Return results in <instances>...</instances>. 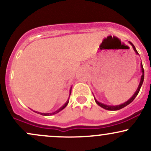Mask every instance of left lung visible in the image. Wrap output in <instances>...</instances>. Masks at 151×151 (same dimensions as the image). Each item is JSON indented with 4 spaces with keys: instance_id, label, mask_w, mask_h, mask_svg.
<instances>
[{
    "instance_id": "8db88e82",
    "label": "left lung",
    "mask_w": 151,
    "mask_h": 151,
    "mask_svg": "<svg viewBox=\"0 0 151 151\" xmlns=\"http://www.w3.org/2000/svg\"><path fill=\"white\" fill-rule=\"evenodd\" d=\"M129 43L131 45H132L133 50H134V51L136 52V53L137 54V55H139L138 52H137V50H136V47H135V46L133 45L132 43H131V42H129ZM141 67L142 75H141V81H140V84H139V85H138V89H137L136 91L134 93V94L133 95L132 97H131V99H129L127 101L125 102V103L122 104L118 105V106H109V105L104 104H102V103H100V102H99V101H97V100H96V99L94 98L95 101H96V103L97 104H98L99 106L102 107V108H103V109H106V110H109V111H116V110H119V109H123V108H124V107H125V106H127V105H129V104H131V102H132V101H133V100H134V99L136 97L137 95H138V92H139L140 89H141V87L142 84H143V80H144V70H143V65H142V62L141 63Z\"/></svg>"
}]
</instances>
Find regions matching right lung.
I'll list each match as a JSON object with an SVG mask.
<instances>
[{"instance_id": "add662e5", "label": "right lung", "mask_w": 151, "mask_h": 151, "mask_svg": "<svg viewBox=\"0 0 151 151\" xmlns=\"http://www.w3.org/2000/svg\"><path fill=\"white\" fill-rule=\"evenodd\" d=\"M71 91H72V88H71L70 91V94H71ZM68 103H69V99L67 100V101L66 102V103L65 104H64L63 106H62L61 107V108L59 109L58 110L55 111V112H53V113H40V112H37V111H35V112H36V113H37V114H41V115H42V116H50V115H54V114H56L59 113V112H60V111H62V109H65V107L67 106V105L68 104Z\"/></svg>"}]
</instances>
